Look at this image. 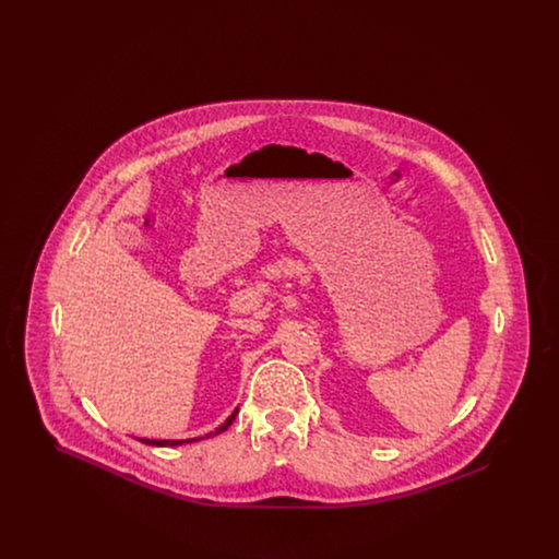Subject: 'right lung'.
Wrapping results in <instances>:
<instances>
[{"label":"right lung","instance_id":"obj_1","mask_svg":"<svg viewBox=\"0 0 559 559\" xmlns=\"http://www.w3.org/2000/svg\"><path fill=\"white\" fill-rule=\"evenodd\" d=\"M237 413H239V408H235L233 415H230L222 426L215 427V431H210L205 438H212V436H217V433L226 431L228 427L233 426ZM138 440L144 442V444H148V447H182V444H190V442H199V440H203V438H188V440H148V438H138Z\"/></svg>","mask_w":559,"mask_h":559}]
</instances>
